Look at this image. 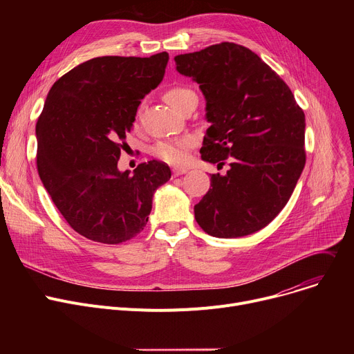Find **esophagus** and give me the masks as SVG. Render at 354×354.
Returning a JSON list of instances; mask_svg holds the SVG:
<instances>
[{
	"label": "esophagus",
	"mask_w": 354,
	"mask_h": 354,
	"mask_svg": "<svg viewBox=\"0 0 354 354\" xmlns=\"http://www.w3.org/2000/svg\"><path fill=\"white\" fill-rule=\"evenodd\" d=\"M187 172H188L187 167H174V169H172L174 176H180V175H185Z\"/></svg>",
	"instance_id": "1"
}]
</instances>
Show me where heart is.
I'll use <instances>...</instances> for the list:
<instances>
[{"label": "heart", "instance_id": "b5f03b06", "mask_svg": "<svg viewBox=\"0 0 354 354\" xmlns=\"http://www.w3.org/2000/svg\"><path fill=\"white\" fill-rule=\"evenodd\" d=\"M163 97L175 110H179L189 99L196 97V95L191 88L185 87V86H174L165 91ZM139 118H140V110L138 113V119ZM194 145H195V142L191 138H183L179 140H169V142H160L155 147V155L167 163L182 165L188 160L189 152L194 147Z\"/></svg>", "mask_w": 354, "mask_h": 354}]
</instances>
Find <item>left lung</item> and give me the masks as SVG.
Instances as JSON below:
<instances>
[{
  "instance_id": "8db88e82",
  "label": "left lung",
  "mask_w": 354,
  "mask_h": 354,
  "mask_svg": "<svg viewBox=\"0 0 354 354\" xmlns=\"http://www.w3.org/2000/svg\"><path fill=\"white\" fill-rule=\"evenodd\" d=\"M176 70L207 100L201 156L227 175H211L195 219L207 234L238 238L267 227L281 212L304 165L306 116L283 79L250 48L214 44L179 54Z\"/></svg>"
}]
</instances>
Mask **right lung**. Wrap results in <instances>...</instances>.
Returning a JSON list of instances; mask_svg holds the SVG:
<instances>
[{"instance_id":"right-lung-1","label":"right lung","mask_w":354,"mask_h":354,"mask_svg":"<svg viewBox=\"0 0 354 354\" xmlns=\"http://www.w3.org/2000/svg\"><path fill=\"white\" fill-rule=\"evenodd\" d=\"M167 60L166 51L91 59L47 95L35 126L37 171L67 224L96 243L138 235L155 191L171 179L169 166L159 160L140 163L133 175L118 169L140 100L159 86Z\"/></svg>"}]
</instances>
